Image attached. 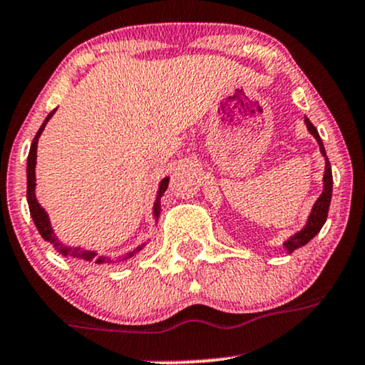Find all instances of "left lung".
I'll list each match as a JSON object with an SVG mask.
<instances>
[{"instance_id":"obj_1","label":"left lung","mask_w":365,"mask_h":365,"mask_svg":"<svg viewBox=\"0 0 365 365\" xmlns=\"http://www.w3.org/2000/svg\"><path fill=\"white\" fill-rule=\"evenodd\" d=\"M304 123H306L307 130L312 136H314L316 141H318L319 145V150H321V155L324 157V175H323V192L319 195V198L316 200L314 207H312L309 217H307V222L306 225L302 227L301 230H299L297 234H294L292 237L287 239L284 242V247L287 250V252H292L297 250V247H302L306 246L307 242L311 241L312 237H314L316 234L319 232L321 227L324 225V222H327V217H328V210H329V201H331V191H333V175H331V165H329V160L327 157V150H324V145H323V140H321L318 130L314 128V124H312L309 119H304Z\"/></svg>"}]
</instances>
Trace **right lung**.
<instances>
[{
  "mask_svg": "<svg viewBox=\"0 0 365 365\" xmlns=\"http://www.w3.org/2000/svg\"><path fill=\"white\" fill-rule=\"evenodd\" d=\"M56 113L54 110H51L49 114H47L46 121L42 123V126L38 128L36 138L32 140V145H30V152H29V157H27V203H29V210H30V217H32L34 224H36L38 234L42 235V239L47 242H51L53 246L58 250L59 255L63 256H71V258L75 259H81V261H88V263H96V264H109V263H114V259H110L109 256H101L97 255L96 251H90V250H85V247H70V246H64L63 242L58 241V237H56L53 227H51V220H49V215L46 213V210L38 205V201L36 198V164H37V143H38V136L42 135V131H44L47 121H49L51 118H53V114ZM167 186H169V178H164L158 184V191H157V198H155V203H153V217H155V220L160 215V198L162 195H164ZM147 242H141L138 247H135V250L126 252V255L123 256V258H119V261H128L131 258H135L138 252L143 250V246Z\"/></svg>",
  "mask_w": 365,
  "mask_h": 365,
  "instance_id": "obj_1",
  "label": "right lung"
}]
</instances>
